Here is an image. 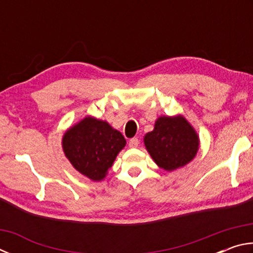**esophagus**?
I'll return each instance as SVG.
<instances>
[{
  "instance_id": "obj_1",
  "label": "esophagus",
  "mask_w": 253,
  "mask_h": 253,
  "mask_svg": "<svg viewBox=\"0 0 253 253\" xmlns=\"http://www.w3.org/2000/svg\"><path fill=\"white\" fill-rule=\"evenodd\" d=\"M138 144H139V140H138V138H137V137H134V138H131L129 140V147H131V148L137 147V146H138Z\"/></svg>"
}]
</instances>
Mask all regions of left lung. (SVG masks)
Instances as JSON below:
<instances>
[{
	"label": "left lung",
	"mask_w": 253,
	"mask_h": 253,
	"mask_svg": "<svg viewBox=\"0 0 253 253\" xmlns=\"http://www.w3.org/2000/svg\"><path fill=\"white\" fill-rule=\"evenodd\" d=\"M145 146L156 164L174 170L193 160L199 149V137L182 116L160 117L153 131L144 138Z\"/></svg>",
	"instance_id": "left-lung-1"
}]
</instances>
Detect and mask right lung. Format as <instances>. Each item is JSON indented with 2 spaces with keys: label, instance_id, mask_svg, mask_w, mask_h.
<instances>
[{
  "label": "right lung",
  "instance_id": "add662e5",
  "mask_svg": "<svg viewBox=\"0 0 253 253\" xmlns=\"http://www.w3.org/2000/svg\"><path fill=\"white\" fill-rule=\"evenodd\" d=\"M126 145L122 132L108 123L85 117L62 138L66 156L74 168L92 181H101Z\"/></svg>",
  "mask_w": 253,
  "mask_h": 253
}]
</instances>
